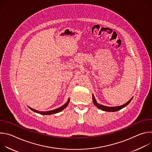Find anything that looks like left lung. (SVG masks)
<instances>
[{
    "instance_id": "left-lung-1",
    "label": "left lung",
    "mask_w": 152,
    "mask_h": 152,
    "mask_svg": "<svg viewBox=\"0 0 152 152\" xmlns=\"http://www.w3.org/2000/svg\"><path fill=\"white\" fill-rule=\"evenodd\" d=\"M132 99H133V97L131 98L127 103H126L125 104H124L123 105L118 106H115V107H109V106H104V105L100 104L97 103V102H96V100L95 99V97H94V95L93 94V101L94 104L97 107H98L99 109H100V110H101L102 111H107V112H115V111H119V110L123 109V107H126L130 102H131V101L132 100Z\"/></svg>"
}]
</instances>
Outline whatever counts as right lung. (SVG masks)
<instances>
[{
  "instance_id": "1",
  "label": "right lung",
  "mask_w": 152,
  "mask_h": 152,
  "mask_svg": "<svg viewBox=\"0 0 152 152\" xmlns=\"http://www.w3.org/2000/svg\"><path fill=\"white\" fill-rule=\"evenodd\" d=\"M69 102H70V99H69V100L66 102V103H65L61 107H58V108H57V109H55V110H52V111H37L35 110H34L33 108H32L31 107H29V109H31L32 111H33L34 112H35L38 114H40L41 115H52V114H54L59 113V112L62 111V110H64L65 108H66L67 106V105L69 104Z\"/></svg>"
}]
</instances>
